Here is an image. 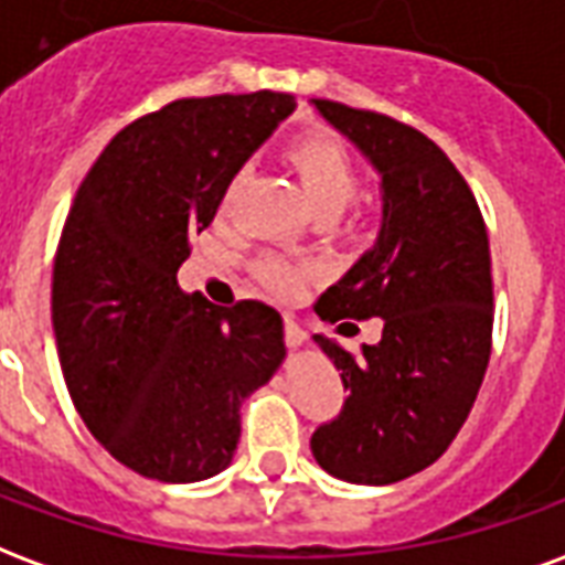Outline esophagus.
I'll use <instances>...</instances> for the list:
<instances>
[{
	"label": "esophagus",
	"instance_id": "esophagus-1",
	"mask_svg": "<svg viewBox=\"0 0 565 565\" xmlns=\"http://www.w3.org/2000/svg\"><path fill=\"white\" fill-rule=\"evenodd\" d=\"M303 340H307V333H303V328H300L291 316H286V343L291 345V349H298V345H303Z\"/></svg>",
	"mask_w": 565,
	"mask_h": 565
}]
</instances>
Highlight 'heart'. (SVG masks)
I'll return each instance as SVG.
<instances>
[{"instance_id": "obj_1", "label": "heart", "mask_w": 565, "mask_h": 565, "mask_svg": "<svg viewBox=\"0 0 565 565\" xmlns=\"http://www.w3.org/2000/svg\"><path fill=\"white\" fill-rule=\"evenodd\" d=\"M286 156L316 213H340L352 201L361 171H358L355 156L345 150L337 138L324 135V131H312V135H303L291 143ZM243 183H246V168H237L222 186V213H232ZM307 274H310V267L295 265V262L279 258V255H265L255 262L258 282L267 291H274L277 298L298 295Z\"/></svg>"}]
</instances>
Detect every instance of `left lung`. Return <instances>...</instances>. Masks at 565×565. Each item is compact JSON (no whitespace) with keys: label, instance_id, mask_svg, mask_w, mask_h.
Wrapping results in <instances>:
<instances>
[{"label":"left lung","instance_id":"obj_1","mask_svg":"<svg viewBox=\"0 0 565 565\" xmlns=\"http://www.w3.org/2000/svg\"><path fill=\"white\" fill-rule=\"evenodd\" d=\"M382 174L373 249L324 291L328 322L382 319V340L352 355L316 333L349 391L310 439L333 479L391 484L443 457L491 361L493 279L488 228L451 159L406 122L312 98Z\"/></svg>","mask_w":565,"mask_h":565}]
</instances>
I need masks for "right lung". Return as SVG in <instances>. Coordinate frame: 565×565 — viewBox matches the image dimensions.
I'll list each match as a JSON object with an SVG mask.
<instances>
[{
  "mask_svg": "<svg viewBox=\"0 0 565 565\" xmlns=\"http://www.w3.org/2000/svg\"><path fill=\"white\" fill-rule=\"evenodd\" d=\"M291 110L270 89L171 102L114 135L74 195L53 262L60 364L89 434L143 479L228 467L241 403L286 358L274 307H216L177 270L225 180Z\"/></svg>",
  "mask_w": 565,
  "mask_h": 565,
  "instance_id": "1",
  "label": "right lung"
}]
</instances>
